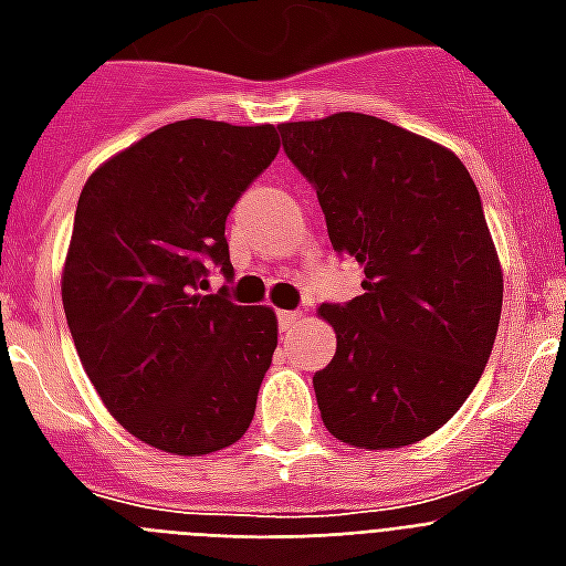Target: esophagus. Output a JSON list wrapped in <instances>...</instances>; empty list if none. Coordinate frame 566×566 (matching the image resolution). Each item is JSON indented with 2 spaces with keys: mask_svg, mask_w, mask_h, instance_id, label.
Returning <instances> with one entry per match:
<instances>
[{
  "mask_svg": "<svg viewBox=\"0 0 566 566\" xmlns=\"http://www.w3.org/2000/svg\"><path fill=\"white\" fill-rule=\"evenodd\" d=\"M300 317V311H279V326H282V332H293Z\"/></svg>",
  "mask_w": 566,
  "mask_h": 566,
  "instance_id": "1",
  "label": "esophagus"
}]
</instances>
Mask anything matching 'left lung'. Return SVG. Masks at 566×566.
Segmentation results:
<instances>
[{"label":"left lung","instance_id":"8db88e82","mask_svg":"<svg viewBox=\"0 0 566 566\" xmlns=\"http://www.w3.org/2000/svg\"><path fill=\"white\" fill-rule=\"evenodd\" d=\"M279 132L335 252L364 266L361 296L319 305L337 335L314 373L319 417L349 447L429 438L473 394L500 328L502 273L475 181L449 149L367 114Z\"/></svg>","mask_w":566,"mask_h":566}]
</instances>
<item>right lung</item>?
Masks as SVG:
<instances>
[{"mask_svg": "<svg viewBox=\"0 0 566 566\" xmlns=\"http://www.w3.org/2000/svg\"><path fill=\"white\" fill-rule=\"evenodd\" d=\"M279 155L275 126L179 119L93 172L75 208L64 314L75 353L123 429L208 455L243 438L279 328L234 305L226 217Z\"/></svg>", "mask_w": 566, "mask_h": 566, "instance_id": "right-lung-1", "label": "right lung"}]
</instances>
